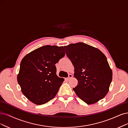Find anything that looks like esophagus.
Listing matches in <instances>:
<instances>
[{
    "label": "esophagus",
    "instance_id": "34e87169",
    "mask_svg": "<svg viewBox=\"0 0 128 128\" xmlns=\"http://www.w3.org/2000/svg\"><path fill=\"white\" fill-rule=\"evenodd\" d=\"M72 74H69L68 75V78H66V80H69L70 78H72Z\"/></svg>",
    "mask_w": 128,
    "mask_h": 128
}]
</instances>
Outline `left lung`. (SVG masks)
Masks as SVG:
<instances>
[{"label":"left lung","mask_w":128,"mask_h":128,"mask_svg":"<svg viewBox=\"0 0 128 128\" xmlns=\"http://www.w3.org/2000/svg\"><path fill=\"white\" fill-rule=\"evenodd\" d=\"M67 56L74 67L77 86L73 90L88 104L104 98L109 91L112 71L106 56L96 47L83 42L65 46Z\"/></svg>","instance_id":"8db88e82"}]
</instances>
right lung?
<instances>
[{"label": "right lung", "mask_w": 128, "mask_h": 128, "mask_svg": "<svg viewBox=\"0 0 128 128\" xmlns=\"http://www.w3.org/2000/svg\"><path fill=\"white\" fill-rule=\"evenodd\" d=\"M65 54L63 46L46 45L24 57L17 78L22 93L32 102L43 104L55 96L64 79L56 75L55 64Z\"/></svg>", "instance_id": "right-lung-1"}]
</instances>
